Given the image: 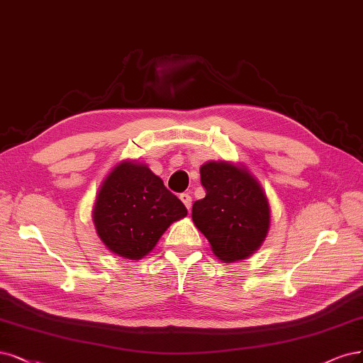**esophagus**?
Masks as SVG:
<instances>
[{
  "mask_svg": "<svg viewBox=\"0 0 363 363\" xmlns=\"http://www.w3.org/2000/svg\"><path fill=\"white\" fill-rule=\"evenodd\" d=\"M180 199H182V203L184 204V207L189 210L191 208V206H192V196L189 195V194H182L180 195Z\"/></svg>",
  "mask_w": 363,
  "mask_h": 363,
  "instance_id": "1",
  "label": "esophagus"
}]
</instances>
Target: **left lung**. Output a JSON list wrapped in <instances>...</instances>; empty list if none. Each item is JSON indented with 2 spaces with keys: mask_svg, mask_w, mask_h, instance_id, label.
<instances>
[{
  "mask_svg": "<svg viewBox=\"0 0 363 363\" xmlns=\"http://www.w3.org/2000/svg\"><path fill=\"white\" fill-rule=\"evenodd\" d=\"M206 196L192 206V220L223 262L251 257L270 230V204L261 183L242 164L208 160L199 168Z\"/></svg>",
  "mask_w": 363,
  "mask_h": 363,
  "instance_id": "left-lung-1",
  "label": "left lung"
}]
</instances>
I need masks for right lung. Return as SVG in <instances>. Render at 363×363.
Masks as SVG:
<instances>
[{"label": "right lung", "instance_id": "add662e5", "mask_svg": "<svg viewBox=\"0 0 363 363\" xmlns=\"http://www.w3.org/2000/svg\"><path fill=\"white\" fill-rule=\"evenodd\" d=\"M187 210L148 165L121 160L102 182L93 206V223L108 251L141 259L172 222Z\"/></svg>", "mask_w": 363, "mask_h": 363}]
</instances>
